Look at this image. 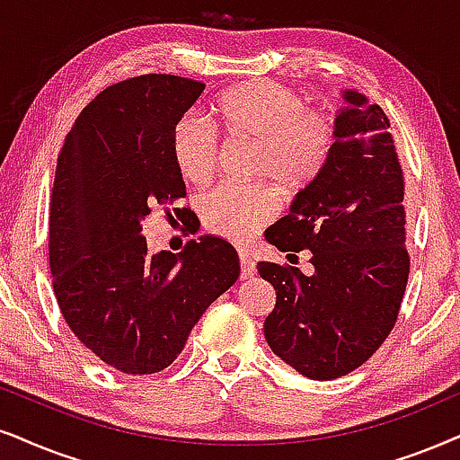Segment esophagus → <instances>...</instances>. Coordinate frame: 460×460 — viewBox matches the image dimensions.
Returning a JSON list of instances; mask_svg holds the SVG:
<instances>
[{"label": "esophagus", "mask_w": 460, "mask_h": 460, "mask_svg": "<svg viewBox=\"0 0 460 460\" xmlns=\"http://www.w3.org/2000/svg\"><path fill=\"white\" fill-rule=\"evenodd\" d=\"M254 273H257L254 261L248 257V252H243V250H240V276H242V280H248V278H252Z\"/></svg>", "instance_id": "esophagus-1"}]
</instances>
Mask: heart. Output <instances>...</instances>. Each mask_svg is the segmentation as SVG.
Instances as JSON below:
<instances>
[{
	"label": "heart",
	"mask_w": 460,
	"mask_h": 460,
	"mask_svg": "<svg viewBox=\"0 0 460 460\" xmlns=\"http://www.w3.org/2000/svg\"><path fill=\"white\" fill-rule=\"evenodd\" d=\"M210 119L229 142H252V176L271 178L284 190L307 187L333 146V127L327 116L304 110L297 93L276 83H243L225 91L212 103ZM172 156L180 178L201 187L217 170V139L199 120L180 119L172 131ZM276 208V197L261 184H225L199 201L208 229L231 242L257 234Z\"/></svg>",
	"instance_id": "b5f03b06"
}]
</instances>
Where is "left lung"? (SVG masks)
Segmentation results:
<instances>
[{"mask_svg": "<svg viewBox=\"0 0 460 460\" xmlns=\"http://www.w3.org/2000/svg\"><path fill=\"white\" fill-rule=\"evenodd\" d=\"M333 146L323 170L265 231L280 252L310 250V276L261 261L276 290L263 333L271 352L310 380H335L391 333L410 276L403 172L386 114L341 91Z\"/></svg>", "mask_w": 460, "mask_h": 460, "instance_id": "left-lung-1", "label": "left lung"}]
</instances>
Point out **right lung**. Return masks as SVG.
<instances>
[{
  "mask_svg": "<svg viewBox=\"0 0 460 460\" xmlns=\"http://www.w3.org/2000/svg\"><path fill=\"white\" fill-rule=\"evenodd\" d=\"M203 89L170 74L108 86L75 119L57 159L49 220L57 304L74 335L123 374L170 367L208 305L240 278L223 237L150 254L142 234L150 208L187 195L172 131Z\"/></svg>",
  "mask_w": 460,
  "mask_h": 460,
  "instance_id": "obj_1",
  "label": "right lung"
}]
</instances>
